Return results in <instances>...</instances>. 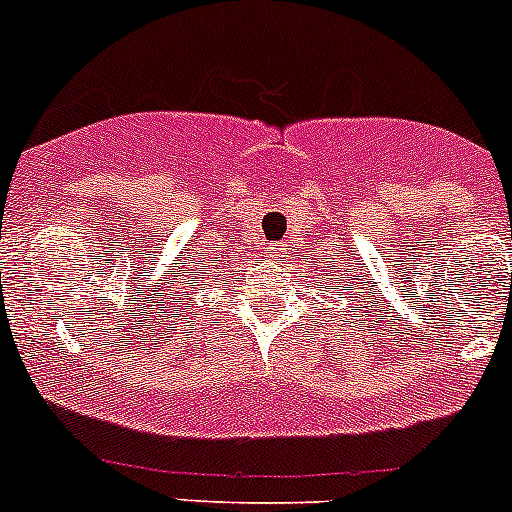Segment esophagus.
Returning a JSON list of instances; mask_svg holds the SVG:
<instances>
[{
    "label": "esophagus",
    "instance_id": "esophagus-1",
    "mask_svg": "<svg viewBox=\"0 0 512 512\" xmlns=\"http://www.w3.org/2000/svg\"><path fill=\"white\" fill-rule=\"evenodd\" d=\"M277 250H280V247H277V245H272V247H270V252H272V257H275V252H277Z\"/></svg>",
    "mask_w": 512,
    "mask_h": 512
}]
</instances>
